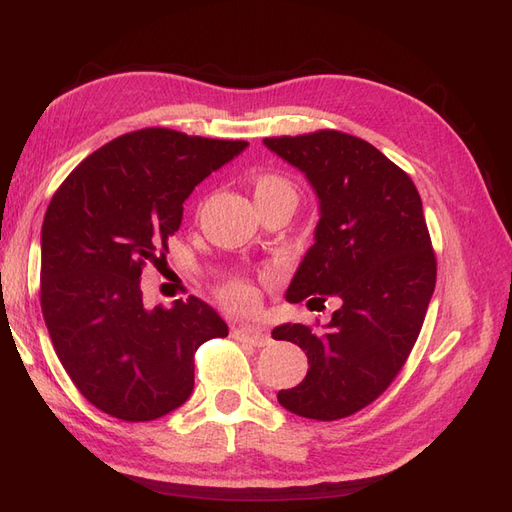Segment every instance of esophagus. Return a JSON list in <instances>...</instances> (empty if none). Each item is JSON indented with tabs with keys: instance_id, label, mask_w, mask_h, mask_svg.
<instances>
[{
	"instance_id": "1",
	"label": "esophagus",
	"mask_w": 512,
	"mask_h": 512,
	"mask_svg": "<svg viewBox=\"0 0 512 512\" xmlns=\"http://www.w3.org/2000/svg\"><path fill=\"white\" fill-rule=\"evenodd\" d=\"M235 337L237 339H243V342H250V344H254V346H258V348H262V346H267L269 342H271V337H269V333L265 331V329H260V327H237L235 329Z\"/></svg>"
}]
</instances>
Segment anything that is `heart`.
I'll use <instances>...</instances> for the list:
<instances>
[{"mask_svg": "<svg viewBox=\"0 0 512 512\" xmlns=\"http://www.w3.org/2000/svg\"><path fill=\"white\" fill-rule=\"evenodd\" d=\"M252 190L258 207L277 203V200H288V203L297 205L299 198L294 181L282 173H275V170H262V173H256L252 177ZM220 294L222 299L235 309H247L256 303V288L247 280H243V277L226 282Z\"/></svg>", "mask_w": 512, "mask_h": 512, "instance_id": "1", "label": "heart"}]
</instances>
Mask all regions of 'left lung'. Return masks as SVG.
Here are the masks:
<instances>
[{"instance_id":"8db88e82","label":"left lung","mask_w":512,"mask_h":512,"mask_svg":"<svg viewBox=\"0 0 512 512\" xmlns=\"http://www.w3.org/2000/svg\"><path fill=\"white\" fill-rule=\"evenodd\" d=\"M265 145L305 173L320 200L316 243L286 299L339 301L324 331L290 322L273 329V339L305 350L309 365L277 401L292 414L337 421L389 389L421 333L438 269L423 203L408 173L363 138L318 130Z\"/></svg>"}]
</instances>
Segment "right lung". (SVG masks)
<instances>
[{"mask_svg":"<svg viewBox=\"0 0 512 512\" xmlns=\"http://www.w3.org/2000/svg\"><path fill=\"white\" fill-rule=\"evenodd\" d=\"M245 141L143 128L106 143L59 185L44 213L40 305L81 395L119 421L173 412L194 389V352L228 327L203 299L143 303L141 273L166 262L196 185Z\"/></svg>","mask_w":512,"mask_h":512,"instance_id":"obj_1","label":"right lung"}]
</instances>
